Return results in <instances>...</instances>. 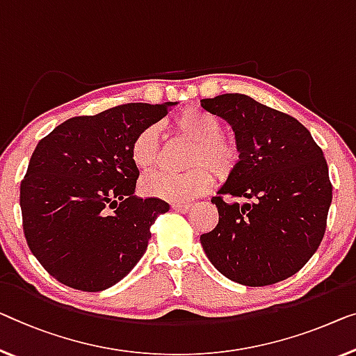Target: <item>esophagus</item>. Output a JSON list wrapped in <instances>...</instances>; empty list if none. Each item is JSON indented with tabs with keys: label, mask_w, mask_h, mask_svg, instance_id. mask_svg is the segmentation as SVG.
<instances>
[{
	"label": "esophagus",
	"mask_w": 356,
	"mask_h": 356,
	"mask_svg": "<svg viewBox=\"0 0 356 356\" xmlns=\"http://www.w3.org/2000/svg\"><path fill=\"white\" fill-rule=\"evenodd\" d=\"M171 208L174 211L182 212V214H185V212H188L190 209H192V203H172Z\"/></svg>",
	"instance_id": "1"
}]
</instances>
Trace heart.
<instances>
[{"mask_svg": "<svg viewBox=\"0 0 356 356\" xmlns=\"http://www.w3.org/2000/svg\"><path fill=\"white\" fill-rule=\"evenodd\" d=\"M172 127L182 139L192 142L187 166L180 174L153 172L140 180L142 193L172 203H185L208 192L212 172L227 177L240 163V148L230 137L222 136V123L216 115L201 108H187L174 118ZM131 158L140 171H152L161 158L160 134L156 126L142 129L131 145Z\"/></svg>", "mask_w": 356, "mask_h": 356, "instance_id": "obj_1", "label": "heart"}]
</instances>
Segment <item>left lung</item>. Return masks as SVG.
I'll return each mask as SVG.
<instances>
[{
	"label": "left lung",
	"instance_id": "1",
	"mask_svg": "<svg viewBox=\"0 0 356 356\" xmlns=\"http://www.w3.org/2000/svg\"><path fill=\"white\" fill-rule=\"evenodd\" d=\"M235 132L240 163L211 200L219 224L200 236L219 272L245 286L293 277L325 236L332 185L323 150L304 124L245 94L203 99ZM252 199L227 204L223 195Z\"/></svg>",
	"mask_w": 356,
	"mask_h": 356
}]
</instances>
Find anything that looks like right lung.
Wrapping results in <instances>:
<instances>
[{
	"label": "right lung",
	"instance_id": "right-lung-1",
	"mask_svg": "<svg viewBox=\"0 0 356 356\" xmlns=\"http://www.w3.org/2000/svg\"><path fill=\"white\" fill-rule=\"evenodd\" d=\"M177 102L126 104L75 116L41 139L20 184L26 245L46 272L97 293L123 280L147 251L169 204L134 195L131 145Z\"/></svg>",
	"mask_w": 356,
	"mask_h": 356
}]
</instances>
